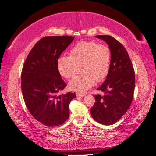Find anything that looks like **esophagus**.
Listing matches in <instances>:
<instances>
[{
	"label": "esophagus",
	"mask_w": 156,
	"mask_h": 156,
	"mask_svg": "<svg viewBox=\"0 0 156 156\" xmlns=\"http://www.w3.org/2000/svg\"><path fill=\"white\" fill-rule=\"evenodd\" d=\"M76 96H81V97H84V96H85V94H83V93L77 92V93H76Z\"/></svg>",
	"instance_id": "34e87169"
}]
</instances>
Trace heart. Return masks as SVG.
I'll return each instance as SVG.
<instances>
[{
    "label": "heart",
    "instance_id": "1",
    "mask_svg": "<svg viewBox=\"0 0 156 156\" xmlns=\"http://www.w3.org/2000/svg\"><path fill=\"white\" fill-rule=\"evenodd\" d=\"M71 56H61L57 60L59 73L65 78L75 75L77 66H81L83 74L77 75L68 83L71 90L83 92L98 82L104 80L109 73L111 51L106 45L94 41H83L70 51Z\"/></svg>",
    "mask_w": 156,
    "mask_h": 156
}]
</instances>
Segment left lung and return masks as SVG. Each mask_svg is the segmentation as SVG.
I'll use <instances>...</instances> for the list:
<instances>
[{
	"label": "left lung",
	"mask_w": 156,
	"mask_h": 156,
	"mask_svg": "<svg viewBox=\"0 0 156 156\" xmlns=\"http://www.w3.org/2000/svg\"><path fill=\"white\" fill-rule=\"evenodd\" d=\"M105 41L111 51L109 73L97 90L105 95H95L90 109L94 120L103 125H112L128 110L133 100L135 78L128 53L119 41L108 35L96 36Z\"/></svg>",
	"instance_id": "obj_1"
}]
</instances>
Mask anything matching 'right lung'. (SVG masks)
Wrapping results in <instances>:
<instances>
[{"instance_id": "add662e5", "label": "right lung", "mask_w": 156, "mask_h": 156, "mask_svg": "<svg viewBox=\"0 0 156 156\" xmlns=\"http://www.w3.org/2000/svg\"><path fill=\"white\" fill-rule=\"evenodd\" d=\"M74 40L69 36H46L33 47L21 73V90L30 113L48 127L58 126L69 115L75 93L57 95L66 86L57 69V60Z\"/></svg>"}]
</instances>
